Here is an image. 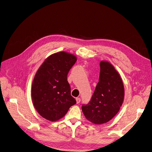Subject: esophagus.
I'll use <instances>...</instances> for the list:
<instances>
[{"instance_id": "esophagus-1", "label": "esophagus", "mask_w": 152, "mask_h": 152, "mask_svg": "<svg viewBox=\"0 0 152 152\" xmlns=\"http://www.w3.org/2000/svg\"><path fill=\"white\" fill-rule=\"evenodd\" d=\"M76 100L77 104H79L80 103V98H76Z\"/></svg>"}]
</instances>
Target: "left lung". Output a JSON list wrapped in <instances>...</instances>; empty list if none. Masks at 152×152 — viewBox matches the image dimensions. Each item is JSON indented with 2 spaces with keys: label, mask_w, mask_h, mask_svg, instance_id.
Returning a JSON list of instances; mask_svg holds the SVG:
<instances>
[{
  "label": "left lung",
  "mask_w": 152,
  "mask_h": 152,
  "mask_svg": "<svg viewBox=\"0 0 152 152\" xmlns=\"http://www.w3.org/2000/svg\"><path fill=\"white\" fill-rule=\"evenodd\" d=\"M124 98V85L119 74L111 64L101 61L99 82L90 102L82 105V110L92 123H106L118 113Z\"/></svg>",
  "instance_id": "obj_1"
}]
</instances>
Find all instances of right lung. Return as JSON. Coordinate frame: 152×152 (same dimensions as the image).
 Wrapping results in <instances>:
<instances>
[{
	"instance_id": "obj_1",
	"label": "right lung",
	"mask_w": 152,
	"mask_h": 152,
	"mask_svg": "<svg viewBox=\"0 0 152 152\" xmlns=\"http://www.w3.org/2000/svg\"><path fill=\"white\" fill-rule=\"evenodd\" d=\"M77 59L64 51L47 58L34 76L31 88L34 106L44 118L56 121L76 103L71 96L67 75Z\"/></svg>"
}]
</instances>
